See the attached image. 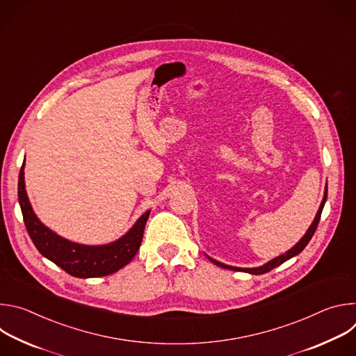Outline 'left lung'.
Segmentation results:
<instances>
[{"label":"left lung","instance_id":"8db88e82","mask_svg":"<svg viewBox=\"0 0 356 356\" xmlns=\"http://www.w3.org/2000/svg\"><path fill=\"white\" fill-rule=\"evenodd\" d=\"M325 201H327V186H325V190H324V197H323V201H321V204H320V209H318V211H317V214H316V217H314L312 225L309 227L307 232L301 236V239H300L293 248H290L289 250H286L284 253H282V255L273 258L272 261L266 262V264L262 265V266H258V268H236V266H229V265L221 264V262H218V261L210 258L209 255H206V257H207L214 265H217V266H220V268H224V269H228V270H236V272L239 270V272H245V273H250V275H264V273L272 270L273 268L282 265L283 262L289 261L290 258L298 255V253H300L304 248L307 246V243L310 242V239L313 238V235H314V232H316V229H317V225H318V222H320V217H321V213H323Z\"/></svg>","mask_w":356,"mask_h":356}]
</instances>
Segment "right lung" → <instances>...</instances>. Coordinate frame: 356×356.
Here are the masks:
<instances>
[{"label": "right lung", "mask_w": 356, "mask_h": 356, "mask_svg": "<svg viewBox=\"0 0 356 356\" xmlns=\"http://www.w3.org/2000/svg\"><path fill=\"white\" fill-rule=\"evenodd\" d=\"M25 161L18 179V200L26 231L42 255L56 264L74 277L88 279L115 273L128 265L140 246L145 224L150 210L145 211L136 222L117 241L104 245H84L69 241L47 228L35 214L25 188Z\"/></svg>", "instance_id": "right-lung-1"}]
</instances>
